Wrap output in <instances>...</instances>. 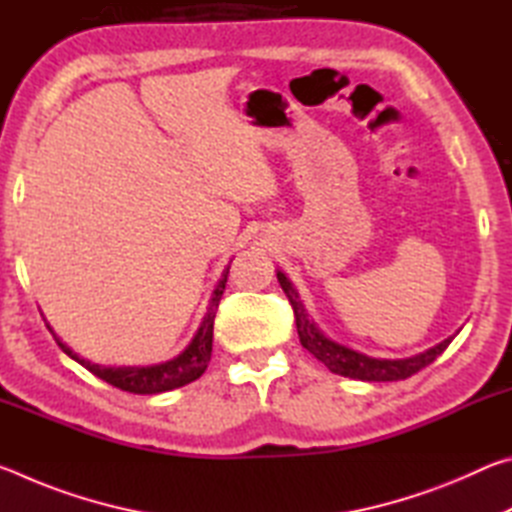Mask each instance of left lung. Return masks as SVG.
<instances>
[{
    "label": "left lung",
    "instance_id": "obj_1",
    "mask_svg": "<svg viewBox=\"0 0 512 512\" xmlns=\"http://www.w3.org/2000/svg\"><path fill=\"white\" fill-rule=\"evenodd\" d=\"M277 282H280L282 291L287 293V298L293 307V314H296V327H298L302 348H307L318 361H323L334 375L361 379V381H400L415 375V372L427 368L429 363L436 361L456 336V334L449 336V339L440 341L438 345H433V348L424 350L420 354H413V357H406V359L368 357V354L352 350L348 345H341L329 339V336H325L323 329L309 318L296 287H293V282L282 271H277Z\"/></svg>",
    "mask_w": 512,
    "mask_h": 512
}]
</instances>
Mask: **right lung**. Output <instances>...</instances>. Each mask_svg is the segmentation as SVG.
<instances>
[{
	"mask_svg": "<svg viewBox=\"0 0 512 512\" xmlns=\"http://www.w3.org/2000/svg\"><path fill=\"white\" fill-rule=\"evenodd\" d=\"M228 273H230V266H225L219 284H216V289L212 291L210 305H207L203 323L196 329L194 339L189 341L187 348L180 352L178 357H173L169 361L151 363V366H101V363H92L88 359L79 357V354L69 348L67 343L58 339L54 329H51L49 325L47 327H49V332L54 334V339L60 345V350H63L69 359H74L76 363H81L83 368H88L94 377H99L103 381H108V384H112L115 388H121V391L135 393V395L167 393V391H173V388L192 384V381H196L203 375L207 363H210L214 316H216V309H219L225 282H228Z\"/></svg>",
	"mask_w": 512,
	"mask_h": 512,
	"instance_id": "add662e5",
	"label": "right lung"
}]
</instances>
